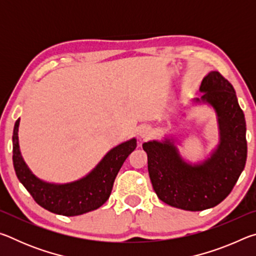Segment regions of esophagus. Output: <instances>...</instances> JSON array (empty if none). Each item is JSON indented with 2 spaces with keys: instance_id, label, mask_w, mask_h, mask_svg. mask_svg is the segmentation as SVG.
Here are the masks:
<instances>
[{
  "instance_id": "1",
  "label": "esophagus",
  "mask_w": 256,
  "mask_h": 256,
  "mask_svg": "<svg viewBox=\"0 0 256 256\" xmlns=\"http://www.w3.org/2000/svg\"><path fill=\"white\" fill-rule=\"evenodd\" d=\"M138 136H140V138H148V136H151V134H152V128L148 126V125H144V126H141L140 128H138Z\"/></svg>"
}]
</instances>
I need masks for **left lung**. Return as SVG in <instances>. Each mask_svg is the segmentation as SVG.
<instances>
[{"label":"left lung","mask_w":256,"mask_h":256,"mask_svg":"<svg viewBox=\"0 0 256 256\" xmlns=\"http://www.w3.org/2000/svg\"><path fill=\"white\" fill-rule=\"evenodd\" d=\"M200 97L190 99L194 106H208L214 112L218 142L204 158L190 162L182 156L174 134L150 140L142 146L148 154V170L159 200L186 211L210 209L232 192L248 157L245 116L230 82L216 71L203 78ZM182 116H186L183 112Z\"/></svg>","instance_id":"8db88e82"}]
</instances>
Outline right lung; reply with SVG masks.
<instances>
[{
	"label": "right lung",
	"mask_w": 256,
	"mask_h": 256,
	"mask_svg": "<svg viewBox=\"0 0 256 256\" xmlns=\"http://www.w3.org/2000/svg\"><path fill=\"white\" fill-rule=\"evenodd\" d=\"M20 118L14 128V166L16 177L38 204L56 214L74 216L100 208L110 198L116 175L125 159L136 148L132 138L112 148L88 174L68 183H52L34 174L19 146Z\"/></svg>",
	"instance_id": "1"
}]
</instances>
